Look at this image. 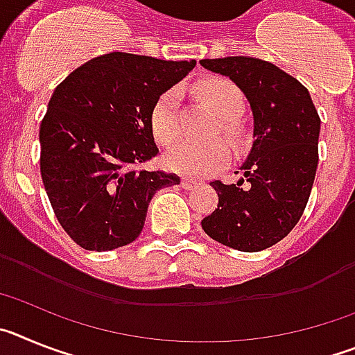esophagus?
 Returning a JSON list of instances; mask_svg holds the SVG:
<instances>
[{"mask_svg": "<svg viewBox=\"0 0 355 355\" xmlns=\"http://www.w3.org/2000/svg\"><path fill=\"white\" fill-rule=\"evenodd\" d=\"M200 181L197 180H190V178H183V181H181V187L184 188V190H192V188L199 187Z\"/></svg>", "mask_w": 355, "mask_h": 355, "instance_id": "1", "label": "esophagus"}]
</instances>
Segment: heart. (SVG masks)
<instances>
[{"label": "heart", "mask_w": 355, "mask_h": 355, "mask_svg": "<svg viewBox=\"0 0 355 355\" xmlns=\"http://www.w3.org/2000/svg\"><path fill=\"white\" fill-rule=\"evenodd\" d=\"M197 96L220 117V126L229 137H240L236 117L243 110V94L227 78H208L196 85ZM180 90L168 89L156 99L150 112V128L156 140L163 146L180 137ZM231 158V146L225 139L216 137L208 140L187 139L168 150L167 168L181 175L205 178L220 171Z\"/></svg>", "instance_id": "1"}]
</instances>
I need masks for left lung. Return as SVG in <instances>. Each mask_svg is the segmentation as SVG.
I'll return each instance as SVG.
<instances>
[{
    "label": "left lung",
    "mask_w": 355,
    "mask_h": 355,
    "mask_svg": "<svg viewBox=\"0 0 355 355\" xmlns=\"http://www.w3.org/2000/svg\"><path fill=\"white\" fill-rule=\"evenodd\" d=\"M250 103L254 142L238 183L213 181L218 206L202 218L209 238L258 252L288 236L306 209L318 165L320 117L307 89L270 62L252 56L205 58ZM238 174V172H236Z\"/></svg>",
    "instance_id": "obj_1"
}]
</instances>
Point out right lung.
Listing matches in <instances>:
<instances>
[{
	"instance_id": "right-lung-1",
	"label": "right lung",
	"mask_w": 355,
	"mask_h": 355,
	"mask_svg": "<svg viewBox=\"0 0 355 355\" xmlns=\"http://www.w3.org/2000/svg\"><path fill=\"white\" fill-rule=\"evenodd\" d=\"M196 67L108 53L72 71L53 92L40 124V174L65 233L87 250L139 238L147 206L180 175L140 165L158 155L150 128L156 99Z\"/></svg>"
}]
</instances>
